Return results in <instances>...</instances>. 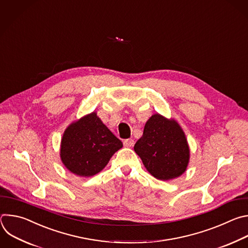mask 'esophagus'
Masks as SVG:
<instances>
[{"mask_svg": "<svg viewBox=\"0 0 248 248\" xmlns=\"http://www.w3.org/2000/svg\"><path fill=\"white\" fill-rule=\"evenodd\" d=\"M123 143H124V146H126V147H131V146L134 145L135 141H134L133 139H128V140H125L123 141Z\"/></svg>", "mask_w": 248, "mask_h": 248, "instance_id": "esophagus-1", "label": "esophagus"}]
</instances>
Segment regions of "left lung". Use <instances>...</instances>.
Instances as JSON below:
<instances>
[{"mask_svg":"<svg viewBox=\"0 0 248 248\" xmlns=\"http://www.w3.org/2000/svg\"><path fill=\"white\" fill-rule=\"evenodd\" d=\"M134 151L145 169L161 181L182 176L190 156L187 140L180 124L174 118L168 119L159 113L146 121Z\"/></svg>","mask_w":248,"mask_h":248,"instance_id":"obj_1","label":"left lung"}]
</instances>
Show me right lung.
<instances>
[{
	"label": "right lung",
	"instance_id": "1",
	"mask_svg": "<svg viewBox=\"0 0 248 248\" xmlns=\"http://www.w3.org/2000/svg\"><path fill=\"white\" fill-rule=\"evenodd\" d=\"M122 146V141L93 111L68 125L62 138L60 155L68 171L92 177L100 173Z\"/></svg>",
	"mask_w": 248,
	"mask_h": 248
}]
</instances>
